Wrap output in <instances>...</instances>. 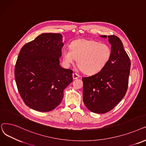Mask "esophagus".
Listing matches in <instances>:
<instances>
[{"label": "esophagus", "instance_id": "1", "mask_svg": "<svg viewBox=\"0 0 146 146\" xmlns=\"http://www.w3.org/2000/svg\"><path fill=\"white\" fill-rule=\"evenodd\" d=\"M72 77H73L74 80H75V79L78 78L80 77V75L78 74H77V73H73Z\"/></svg>", "mask_w": 146, "mask_h": 146}]
</instances>
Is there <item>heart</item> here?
<instances>
[{"mask_svg":"<svg viewBox=\"0 0 146 146\" xmlns=\"http://www.w3.org/2000/svg\"><path fill=\"white\" fill-rule=\"evenodd\" d=\"M111 54V48L106 44L87 39L74 41L70 49H65L63 53L67 64L77 60V66L87 74H95L102 71L109 62Z\"/></svg>","mask_w":146,"mask_h":146,"instance_id":"b5f03b06","label":"heart"}]
</instances>
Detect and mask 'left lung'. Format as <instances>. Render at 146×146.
I'll use <instances>...</instances> for the list:
<instances>
[{"label": "left lung", "instance_id": "8db88e82", "mask_svg": "<svg viewBox=\"0 0 146 146\" xmlns=\"http://www.w3.org/2000/svg\"><path fill=\"white\" fill-rule=\"evenodd\" d=\"M108 38L112 50L109 62L99 72L82 78L83 102L88 109L96 113L113 109L123 98L128 86L130 59L118 37Z\"/></svg>", "mask_w": 146, "mask_h": 146}]
</instances>
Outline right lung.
<instances>
[{"instance_id":"right-lung-1","label":"right lung","mask_w":146,"mask_h":146,"mask_svg":"<svg viewBox=\"0 0 146 146\" xmlns=\"http://www.w3.org/2000/svg\"><path fill=\"white\" fill-rule=\"evenodd\" d=\"M62 38L59 33L40 34L21 48L16 62L18 92L27 106L39 112L57 107L64 89L72 82L73 71L59 65Z\"/></svg>"}]
</instances>
